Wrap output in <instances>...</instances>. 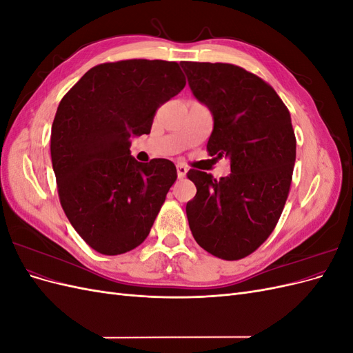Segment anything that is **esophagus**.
Returning a JSON list of instances; mask_svg holds the SVG:
<instances>
[{
    "mask_svg": "<svg viewBox=\"0 0 353 353\" xmlns=\"http://www.w3.org/2000/svg\"><path fill=\"white\" fill-rule=\"evenodd\" d=\"M187 166H184V165H176V174H178V178L179 179H183L184 176H185V174H187Z\"/></svg>",
    "mask_w": 353,
    "mask_h": 353,
    "instance_id": "34e87169",
    "label": "esophagus"
}]
</instances>
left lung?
I'll use <instances>...</instances> for the list:
<instances>
[{
	"label": "left lung",
	"instance_id": "obj_1",
	"mask_svg": "<svg viewBox=\"0 0 353 353\" xmlns=\"http://www.w3.org/2000/svg\"><path fill=\"white\" fill-rule=\"evenodd\" d=\"M194 97L213 116L210 156L230 159L231 174L216 179L190 169L197 193L187 203L200 248L237 261L271 236L290 191L296 137L290 112L270 83L228 63L181 61Z\"/></svg>",
	"mask_w": 353,
	"mask_h": 353
}]
</instances>
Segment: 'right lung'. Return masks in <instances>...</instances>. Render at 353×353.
Wrapping results in <instances>:
<instances>
[{
    "mask_svg": "<svg viewBox=\"0 0 353 353\" xmlns=\"http://www.w3.org/2000/svg\"><path fill=\"white\" fill-rule=\"evenodd\" d=\"M185 87L176 61L94 66L61 99L51 128L59 199L72 227L101 254H122L150 232L176 168L140 163L131 138L150 134L156 110Z\"/></svg>",
    "mask_w": 353,
    "mask_h": 353,
    "instance_id": "obj_1",
    "label": "right lung"
}]
</instances>
